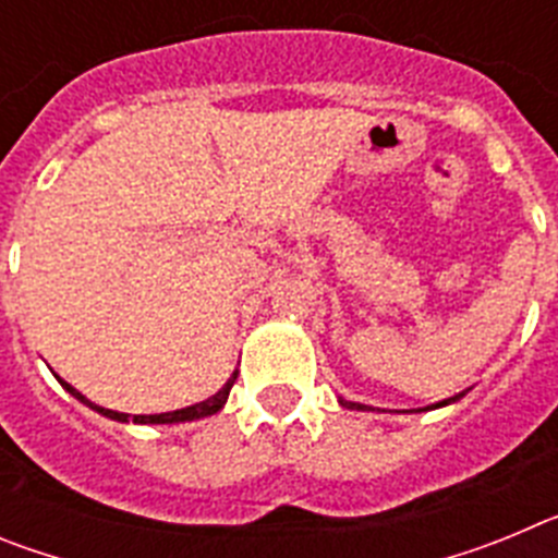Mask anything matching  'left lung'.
Listing matches in <instances>:
<instances>
[{
  "mask_svg": "<svg viewBox=\"0 0 558 558\" xmlns=\"http://www.w3.org/2000/svg\"><path fill=\"white\" fill-rule=\"evenodd\" d=\"M461 397H463V393H458V397L445 399V402H436V405H433V408L450 405V402H456V399H461ZM338 402H340V405H343V408H352V411H368V408H366V405H360V402H347V399H338Z\"/></svg>",
  "mask_w": 558,
  "mask_h": 558,
  "instance_id": "left-lung-1",
  "label": "left lung"
}]
</instances>
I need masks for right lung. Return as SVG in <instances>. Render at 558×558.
<instances>
[{
	"label": "right lung",
	"instance_id": "add662e5",
	"mask_svg": "<svg viewBox=\"0 0 558 558\" xmlns=\"http://www.w3.org/2000/svg\"><path fill=\"white\" fill-rule=\"evenodd\" d=\"M58 379H61V377H58ZM234 379H236V372L231 374L229 379H226V386L220 388V391L215 393V397L204 399V402H198V405L181 408V411H170V413H150V416H128V413L108 411V408H100V405H95V402H88V399L83 397L81 391H75V388L69 386V383H63V379H61V386L66 388V391L72 393V397L81 399L83 405H88V408H92V411L102 413V416L113 418V422H128V418H131L133 425H175V422H192V418H204V416H211V413H218L220 408L226 405V399H229V391H231V386H234Z\"/></svg>",
	"mask_w": 558,
	"mask_h": 558
}]
</instances>
